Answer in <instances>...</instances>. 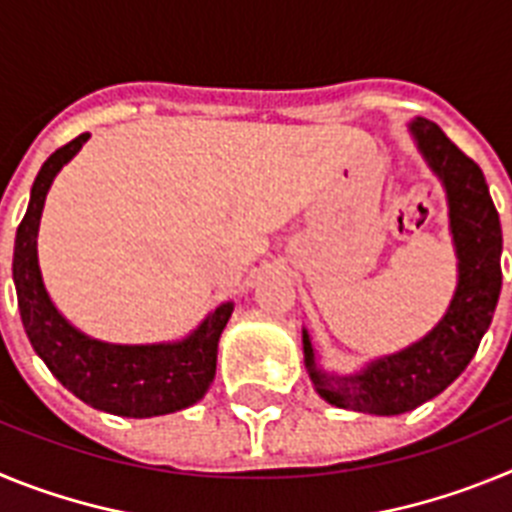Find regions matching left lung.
Returning <instances> with one entry per match:
<instances>
[{
  "label": "left lung",
  "mask_w": 512,
  "mask_h": 512,
  "mask_svg": "<svg viewBox=\"0 0 512 512\" xmlns=\"http://www.w3.org/2000/svg\"><path fill=\"white\" fill-rule=\"evenodd\" d=\"M408 130L446 192L459 274L443 318L420 341L366 361L354 374L323 369L310 333L302 328V354L315 392L330 405L356 413L400 415L441 395L477 354L503 287V230L482 169L446 138L436 122L415 117Z\"/></svg>",
  "instance_id": "obj_1"
}]
</instances>
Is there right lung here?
Wrapping results in <instances>:
<instances>
[{"mask_svg": "<svg viewBox=\"0 0 512 512\" xmlns=\"http://www.w3.org/2000/svg\"><path fill=\"white\" fill-rule=\"evenodd\" d=\"M87 140L89 133H81L51 153L30 189V205L17 228L12 256V279L22 325L35 354L81 402L122 418L176 413L200 402L210 390L217 366V343L235 305H217L189 336L166 343L97 341L63 318L40 274V215L56 174Z\"/></svg>", "mask_w": 512, "mask_h": 512, "instance_id": "1", "label": "right lung"}]
</instances>
